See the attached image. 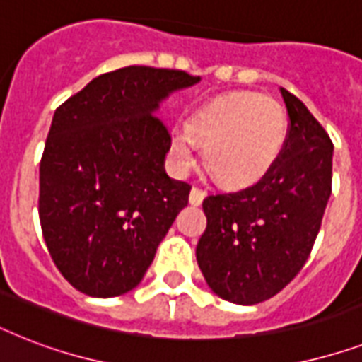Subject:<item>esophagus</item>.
I'll return each instance as SVG.
<instances>
[{
    "label": "esophagus",
    "instance_id": "esophagus-1",
    "mask_svg": "<svg viewBox=\"0 0 362 362\" xmlns=\"http://www.w3.org/2000/svg\"><path fill=\"white\" fill-rule=\"evenodd\" d=\"M204 195H206V192H204V189H201V187H197V186H193L192 193H189V204H193V206H199V204L203 203Z\"/></svg>",
    "mask_w": 362,
    "mask_h": 362
}]
</instances>
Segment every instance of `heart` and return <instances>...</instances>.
I'll return each instance as SVG.
<instances>
[{
	"label": "heart",
	"mask_w": 362,
	"mask_h": 362,
	"mask_svg": "<svg viewBox=\"0 0 362 362\" xmlns=\"http://www.w3.org/2000/svg\"><path fill=\"white\" fill-rule=\"evenodd\" d=\"M287 112L278 99L257 92H233L204 105L187 120L186 133L170 139L176 169L197 165V146L216 178L231 187L259 182L280 158L287 139Z\"/></svg>",
	"instance_id": "1"
}]
</instances>
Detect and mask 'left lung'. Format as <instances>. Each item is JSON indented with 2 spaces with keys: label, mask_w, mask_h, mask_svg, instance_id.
I'll list each match as a JSON object with an SVG mask.
<instances>
[{
  "label": "left lung",
  "mask_w": 362,
  "mask_h": 362,
  "mask_svg": "<svg viewBox=\"0 0 362 362\" xmlns=\"http://www.w3.org/2000/svg\"><path fill=\"white\" fill-rule=\"evenodd\" d=\"M281 98L289 127L274 167L253 186L203 201L199 269L218 297L235 304L263 303L298 274L331 197V136L286 88Z\"/></svg>",
  "instance_id": "1"
}]
</instances>
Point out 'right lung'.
<instances>
[{"mask_svg": "<svg viewBox=\"0 0 362 362\" xmlns=\"http://www.w3.org/2000/svg\"><path fill=\"white\" fill-rule=\"evenodd\" d=\"M199 76L129 65L93 78L59 105L39 167V220L50 257L90 297L141 284L192 186L165 173L169 93Z\"/></svg>", "mask_w": 362, "mask_h": 362, "instance_id": "right-lung-1", "label": "right lung"}]
</instances>
